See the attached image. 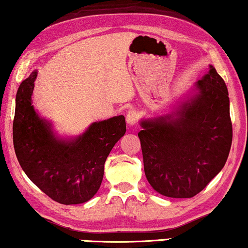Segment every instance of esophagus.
Returning a JSON list of instances; mask_svg holds the SVG:
<instances>
[{"label":"esophagus","instance_id":"1","mask_svg":"<svg viewBox=\"0 0 248 248\" xmlns=\"http://www.w3.org/2000/svg\"><path fill=\"white\" fill-rule=\"evenodd\" d=\"M139 121V114L135 109L128 110L126 114V122L128 125H135Z\"/></svg>","mask_w":248,"mask_h":248}]
</instances>
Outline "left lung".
<instances>
[{
	"mask_svg": "<svg viewBox=\"0 0 248 248\" xmlns=\"http://www.w3.org/2000/svg\"><path fill=\"white\" fill-rule=\"evenodd\" d=\"M197 94L172 114L141 122L144 172L156 192L191 198L219 173L232 140L228 91L216 69L196 84Z\"/></svg>",
	"mask_w": 248,
	"mask_h": 248,
	"instance_id": "1",
	"label": "left lung"
}]
</instances>
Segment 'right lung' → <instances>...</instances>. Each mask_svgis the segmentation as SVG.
Listing matches in <instances>:
<instances>
[{"label": "right lung", "instance_id": "right-lung-1", "mask_svg": "<svg viewBox=\"0 0 248 248\" xmlns=\"http://www.w3.org/2000/svg\"><path fill=\"white\" fill-rule=\"evenodd\" d=\"M38 71L21 82L16 97L13 145L22 170L41 191L62 204L88 202L103 181L104 164L126 132L123 115L95 122L74 140L56 138L39 117L31 96Z\"/></svg>", "mask_w": 248, "mask_h": 248}]
</instances>
